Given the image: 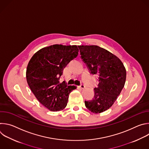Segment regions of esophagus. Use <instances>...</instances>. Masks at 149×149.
I'll return each mask as SVG.
<instances>
[{
    "mask_svg": "<svg viewBox=\"0 0 149 149\" xmlns=\"http://www.w3.org/2000/svg\"><path fill=\"white\" fill-rule=\"evenodd\" d=\"M78 87L80 88L81 89H84V88H85V87H86V86H85L84 84H81V85H80V86Z\"/></svg>",
    "mask_w": 149,
    "mask_h": 149,
    "instance_id": "obj_1",
    "label": "esophagus"
}]
</instances>
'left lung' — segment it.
Here are the masks:
<instances>
[{"label":"left lung","instance_id":"8db88e82","mask_svg":"<svg viewBox=\"0 0 149 149\" xmlns=\"http://www.w3.org/2000/svg\"><path fill=\"white\" fill-rule=\"evenodd\" d=\"M78 47L90 74L98 75L94 96L91 100L85 101V105L93 113L104 112L111 107L123 90L125 68L118 57L102 48L97 45Z\"/></svg>","mask_w":149,"mask_h":149}]
</instances>
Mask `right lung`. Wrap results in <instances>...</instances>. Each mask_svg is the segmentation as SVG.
Here are the masks:
<instances>
[{
  "label": "right lung",
  "instance_id": "right-lung-1",
  "mask_svg": "<svg viewBox=\"0 0 149 149\" xmlns=\"http://www.w3.org/2000/svg\"><path fill=\"white\" fill-rule=\"evenodd\" d=\"M78 52L77 45H53L39 50L28 63V86L39 102L50 111L65 109L70 93L76 88L59 80L63 69Z\"/></svg>",
  "mask_w": 149,
  "mask_h": 149
}]
</instances>
